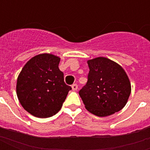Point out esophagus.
Returning a JSON list of instances; mask_svg holds the SVG:
<instances>
[{"mask_svg": "<svg viewBox=\"0 0 150 150\" xmlns=\"http://www.w3.org/2000/svg\"><path fill=\"white\" fill-rule=\"evenodd\" d=\"M71 88L73 91H76V90L78 89V85L76 84V83H74V84L71 86Z\"/></svg>", "mask_w": 150, "mask_h": 150, "instance_id": "esophagus-1", "label": "esophagus"}]
</instances>
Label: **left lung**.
<instances>
[{"mask_svg": "<svg viewBox=\"0 0 150 150\" xmlns=\"http://www.w3.org/2000/svg\"><path fill=\"white\" fill-rule=\"evenodd\" d=\"M88 82L79 94L86 109L104 117L121 110L131 93V83L121 66L104 57L88 61Z\"/></svg>", "mask_w": 150, "mask_h": 150, "instance_id": "1", "label": "left lung"}]
</instances>
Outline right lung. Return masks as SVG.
I'll list each match as a JSON object with an SVG mask.
<instances>
[{
  "label": "right lung",
  "mask_w": 150,
  "mask_h": 150,
  "mask_svg": "<svg viewBox=\"0 0 150 150\" xmlns=\"http://www.w3.org/2000/svg\"><path fill=\"white\" fill-rule=\"evenodd\" d=\"M60 58L40 54L28 61L17 81V96L21 106L31 115L47 118L62 106L71 88L64 83L59 68Z\"/></svg>",
  "instance_id": "obj_1"
}]
</instances>
